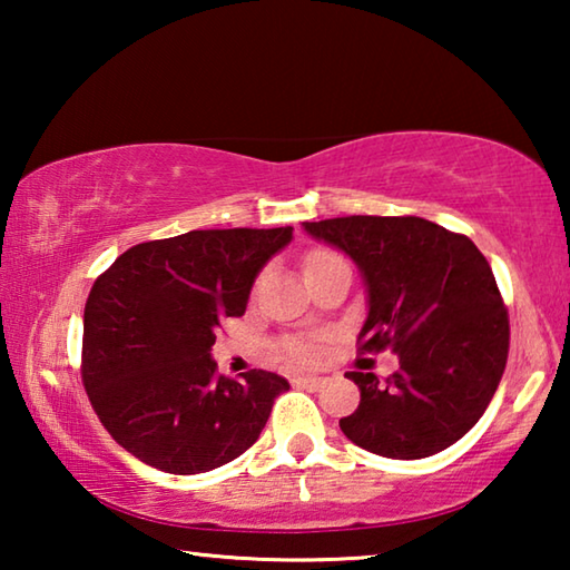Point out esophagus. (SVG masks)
I'll return each mask as SVG.
<instances>
[{
  "instance_id": "obj_1",
  "label": "esophagus",
  "mask_w": 570,
  "mask_h": 570,
  "mask_svg": "<svg viewBox=\"0 0 570 570\" xmlns=\"http://www.w3.org/2000/svg\"><path fill=\"white\" fill-rule=\"evenodd\" d=\"M292 382H294V387H302V390L322 387V377H304V374H298V377H294Z\"/></svg>"
}]
</instances>
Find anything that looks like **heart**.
Instances as JSON below:
<instances>
[{
    "mask_svg": "<svg viewBox=\"0 0 570 570\" xmlns=\"http://www.w3.org/2000/svg\"><path fill=\"white\" fill-rule=\"evenodd\" d=\"M332 258H340V256L330 254V250H316V254H312V256L306 258V268L320 266V264H324V262H332ZM282 354H284V360H286L288 364L308 366V364L316 362V356H320V350H316V346H314L312 342L294 340V342H286V344L282 346Z\"/></svg>",
    "mask_w": 570,
    "mask_h": 570,
    "instance_id": "b5f03b06",
    "label": "heart"
}]
</instances>
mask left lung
Returning a JSON list of instances; mask_svg holds the SVG:
<instances>
[{
	"mask_svg": "<svg viewBox=\"0 0 570 570\" xmlns=\"http://www.w3.org/2000/svg\"><path fill=\"white\" fill-rule=\"evenodd\" d=\"M356 264L366 288L360 342L392 350L380 382L350 372L360 407L340 420L354 445L420 460L472 430L503 377L510 326L493 268L468 236L417 216H346L302 224Z\"/></svg>",
	"mask_w": 570,
	"mask_h": 570,
	"instance_id": "1",
	"label": "left lung"
}]
</instances>
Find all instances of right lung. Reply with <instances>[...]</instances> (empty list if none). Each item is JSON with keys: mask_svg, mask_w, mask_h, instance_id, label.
<instances>
[{"mask_svg": "<svg viewBox=\"0 0 570 570\" xmlns=\"http://www.w3.org/2000/svg\"><path fill=\"white\" fill-rule=\"evenodd\" d=\"M292 238V226L188 230L128 248L98 276L85 304L82 382L120 448L198 475L254 445L288 382L264 370L220 377L210 346Z\"/></svg>", "mask_w": 570, "mask_h": 570, "instance_id": "obj_1", "label": "right lung"}]
</instances>
